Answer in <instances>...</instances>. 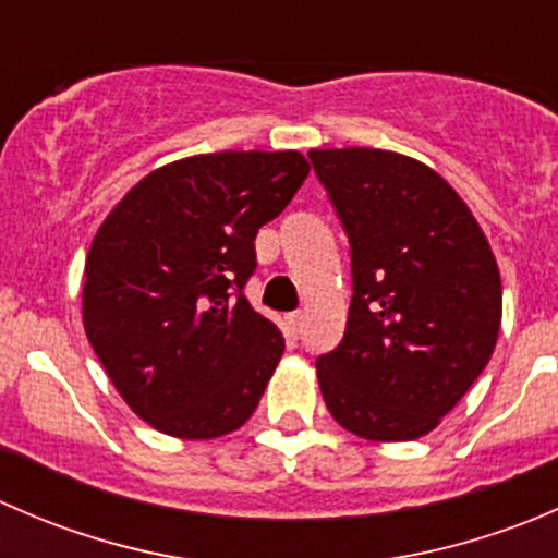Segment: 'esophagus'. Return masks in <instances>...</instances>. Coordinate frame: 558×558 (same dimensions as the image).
Wrapping results in <instances>:
<instances>
[{
	"mask_svg": "<svg viewBox=\"0 0 558 558\" xmlns=\"http://www.w3.org/2000/svg\"><path fill=\"white\" fill-rule=\"evenodd\" d=\"M289 326L294 335H302V329H305V313H291L289 315Z\"/></svg>",
	"mask_w": 558,
	"mask_h": 558,
	"instance_id": "esophagus-1",
	"label": "esophagus"
}]
</instances>
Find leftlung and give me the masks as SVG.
Returning a JSON list of instances; mask_svg holds the SVG:
<instances>
[{
    "label": "left lung",
    "instance_id": "obj_1",
    "mask_svg": "<svg viewBox=\"0 0 558 558\" xmlns=\"http://www.w3.org/2000/svg\"><path fill=\"white\" fill-rule=\"evenodd\" d=\"M313 170L351 240L345 337L315 362L342 429L373 442L429 435L492 359L497 258L446 178L380 148H315Z\"/></svg>",
    "mask_w": 558,
    "mask_h": 558
}]
</instances>
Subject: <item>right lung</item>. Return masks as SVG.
Wrapping results in <instances>:
<instances>
[{
  "label": "right lung",
  "mask_w": 558,
  "mask_h": 558,
  "mask_svg": "<svg viewBox=\"0 0 558 558\" xmlns=\"http://www.w3.org/2000/svg\"><path fill=\"white\" fill-rule=\"evenodd\" d=\"M311 165L300 150H221L148 172L94 234L83 326L123 402L154 429L213 440L240 429L286 340L251 307L258 229Z\"/></svg>",
  "instance_id": "1"
}]
</instances>
